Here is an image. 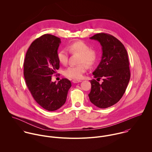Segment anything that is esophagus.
I'll list each match as a JSON object with an SVG mask.
<instances>
[{
	"label": "esophagus",
	"mask_w": 152,
	"mask_h": 152,
	"mask_svg": "<svg viewBox=\"0 0 152 152\" xmlns=\"http://www.w3.org/2000/svg\"><path fill=\"white\" fill-rule=\"evenodd\" d=\"M81 81H82L81 80H72L73 83H80Z\"/></svg>",
	"instance_id": "1"
}]
</instances>
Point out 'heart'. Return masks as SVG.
Wrapping results in <instances>:
<instances>
[{"instance_id":"1","label":"heart","mask_w":152,"mask_h":152,"mask_svg":"<svg viewBox=\"0 0 152 152\" xmlns=\"http://www.w3.org/2000/svg\"><path fill=\"white\" fill-rule=\"evenodd\" d=\"M67 49L69 53H79V65L70 66L65 69L64 74L65 77L72 79H80L82 78L83 74L87 71V65H94L98 58L97 51L93 48H90L89 46L86 42L78 40L69 44ZM57 58L59 62L65 65L68 62V53L66 50H61L57 53Z\"/></svg>"}]
</instances>
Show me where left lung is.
I'll list each match as a JSON object with an SVG mask.
<instances>
[{"label": "left lung", "mask_w": 152, "mask_h": 152, "mask_svg": "<svg viewBox=\"0 0 152 152\" xmlns=\"http://www.w3.org/2000/svg\"><path fill=\"white\" fill-rule=\"evenodd\" d=\"M102 45V57L94 78L103 82L99 84L95 80L90 81L91 89L88 94L90 101L99 108H107L116 104L125 92L130 78L127 51L118 39L105 33L90 37Z\"/></svg>", "instance_id": "8db88e82"}]
</instances>
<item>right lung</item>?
<instances>
[{
  "label": "right lung",
  "mask_w": 152,
  "mask_h": 152,
  "mask_svg": "<svg viewBox=\"0 0 152 152\" xmlns=\"http://www.w3.org/2000/svg\"><path fill=\"white\" fill-rule=\"evenodd\" d=\"M61 39L45 34L30 45L24 62L26 84L33 98L43 108L54 111L65 104L71 83L63 78L57 84L51 76L60 68L57 50Z\"/></svg>",
  "instance_id": "1"
}]
</instances>
